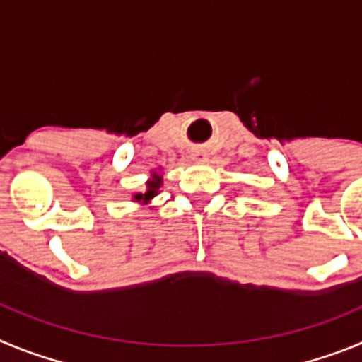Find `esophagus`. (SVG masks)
I'll list each match as a JSON object with an SVG mask.
<instances>
[{
  "instance_id": "34e87169",
  "label": "esophagus",
  "mask_w": 362,
  "mask_h": 362,
  "mask_svg": "<svg viewBox=\"0 0 362 362\" xmlns=\"http://www.w3.org/2000/svg\"><path fill=\"white\" fill-rule=\"evenodd\" d=\"M194 159H196V161H204V159H206V156H204V153L197 152L196 156H194Z\"/></svg>"
}]
</instances>
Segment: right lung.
Listing matches in <instances>:
<instances>
[{
	"label": "right lung",
	"mask_w": 362,
	"mask_h": 362,
	"mask_svg": "<svg viewBox=\"0 0 362 362\" xmlns=\"http://www.w3.org/2000/svg\"><path fill=\"white\" fill-rule=\"evenodd\" d=\"M161 183H163L161 175L153 172L152 179H148V181H146V190L143 192V194H136V196H134V201H139V203L146 204L150 199H152V197L158 196V190H159V187H161Z\"/></svg>",
	"instance_id": "1"
}]
</instances>
